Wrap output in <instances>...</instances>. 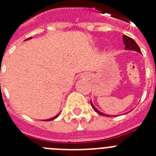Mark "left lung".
<instances>
[{"instance_id":"obj_1","label":"left lung","mask_w":156,"mask_h":156,"mask_svg":"<svg viewBox=\"0 0 156 156\" xmlns=\"http://www.w3.org/2000/svg\"><path fill=\"white\" fill-rule=\"evenodd\" d=\"M122 41H123V44H125V49H126V50H133V51H137V52H139V53H140V48H139L138 45L137 44V43L135 42V41H133L132 38H130V37H127V36H126V35H123V37H122ZM90 104H91L92 108H93L95 111L97 112L98 113L100 114V115H105V116H112V115H105V114H104V113H102V112H99L97 108H95L94 106L93 105V104H92L91 101H90Z\"/></svg>"}]
</instances>
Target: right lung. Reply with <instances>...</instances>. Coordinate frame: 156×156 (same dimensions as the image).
I'll list each match as a JSON object with an SVG mask.
<instances>
[{"instance_id": "add662e5", "label": "right lung", "mask_w": 156, "mask_h": 156, "mask_svg": "<svg viewBox=\"0 0 156 156\" xmlns=\"http://www.w3.org/2000/svg\"><path fill=\"white\" fill-rule=\"evenodd\" d=\"M31 38H32V37H30V38H28V39H27V40H30V39H31ZM58 115H59V114H58L57 115H55V116L53 117V118H51V119H46V120H44V121H51V120H53V119H56V118H57V117L58 116Z\"/></svg>"}]
</instances>
